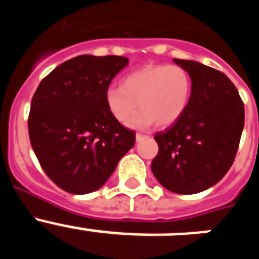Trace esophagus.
I'll use <instances>...</instances> for the list:
<instances>
[{
    "mask_svg": "<svg viewBox=\"0 0 259 259\" xmlns=\"http://www.w3.org/2000/svg\"><path fill=\"white\" fill-rule=\"evenodd\" d=\"M145 135H141V134H136V141L137 143H140V141H143L144 139H145Z\"/></svg>",
    "mask_w": 259,
    "mask_h": 259,
    "instance_id": "esophagus-1",
    "label": "esophagus"
}]
</instances>
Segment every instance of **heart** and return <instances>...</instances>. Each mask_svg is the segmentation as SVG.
<instances>
[{"instance_id": "b5f03b06", "label": "heart", "mask_w": 259, "mask_h": 259, "mask_svg": "<svg viewBox=\"0 0 259 259\" xmlns=\"http://www.w3.org/2000/svg\"><path fill=\"white\" fill-rule=\"evenodd\" d=\"M192 88V77L185 68L148 65L128 74L122 87H109L105 102L119 123L127 122L139 106L141 110L128 122L130 127L143 130L154 123L167 127L184 115L191 102Z\"/></svg>"}]
</instances>
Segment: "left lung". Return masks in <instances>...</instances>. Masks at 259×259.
Listing matches in <instances>:
<instances>
[{"label":"left lung","instance_id":"8db88e82","mask_svg":"<svg viewBox=\"0 0 259 259\" xmlns=\"http://www.w3.org/2000/svg\"><path fill=\"white\" fill-rule=\"evenodd\" d=\"M192 77V97L184 115L157 132L158 154L152 171L164 188L193 194L210 188L232 166L245 113L236 87L223 72L200 62L174 59Z\"/></svg>","mask_w":259,"mask_h":259}]
</instances>
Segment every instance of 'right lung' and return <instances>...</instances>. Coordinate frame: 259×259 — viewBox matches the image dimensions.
<instances>
[{
  "instance_id": "obj_1",
  "label": "right lung",
  "mask_w": 259,
  "mask_h": 259,
  "mask_svg": "<svg viewBox=\"0 0 259 259\" xmlns=\"http://www.w3.org/2000/svg\"><path fill=\"white\" fill-rule=\"evenodd\" d=\"M127 65L125 57H75L41 80L32 97V149L45 174L68 193L101 188L135 145V132L116 122L105 102L111 80Z\"/></svg>"
}]
</instances>
